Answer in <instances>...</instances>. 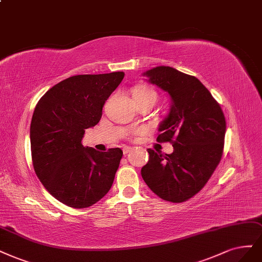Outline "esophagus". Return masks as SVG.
Here are the masks:
<instances>
[{"label":"esophagus","mask_w":262,"mask_h":262,"mask_svg":"<svg viewBox=\"0 0 262 262\" xmlns=\"http://www.w3.org/2000/svg\"><path fill=\"white\" fill-rule=\"evenodd\" d=\"M131 149H132L131 147H123V148H122V150H123V154H124V155H127L128 152H130V151H131Z\"/></svg>","instance_id":"obj_1"}]
</instances>
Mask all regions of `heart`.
Instances as JSON below:
<instances>
[{
    "mask_svg": "<svg viewBox=\"0 0 262 262\" xmlns=\"http://www.w3.org/2000/svg\"><path fill=\"white\" fill-rule=\"evenodd\" d=\"M133 97H137V98H152V100L156 101L157 95H156L155 91H152L151 89H149L147 86H138V88L134 89Z\"/></svg>",
    "mask_w": 262,
    "mask_h": 262,
    "instance_id": "heart-1",
    "label": "heart"
}]
</instances>
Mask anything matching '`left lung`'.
I'll return each mask as SVG.
<instances>
[{"instance_id": "left-lung-1", "label": "left lung", "mask_w": 262, "mask_h": 262, "mask_svg": "<svg viewBox=\"0 0 262 262\" xmlns=\"http://www.w3.org/2000/svg\"><path fill=\"white\" fill-rule=\"evenodd\" d=\"M170 96V110L159 123L157 141L171 142L173 151L147 149L141 170L147 186L160 198L182 203L208 182L222 157L225 118L220 105L196 77L169 66L142 74Z\"/></svg>"}]
</instances>
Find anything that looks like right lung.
Wrapping results in <instances>:
<instances>
[{"label": "right lung", "mask_w": 262, "mask_h": 262, "mask_svg": "<svg viewBox=\"0 0 262 262\" xmlns=\"http://www.w3.org/2000/svg\"><path fill=\"white\" fill-rule=\"evenodd\" d=\"M123 77L117 71L67 78L34 108L30 144L35 174L52 196L73 208L94 205L113 185L122 150L98 151L81 141L101 120L106 100Z\"/></svg>", "instance_id": "1"}]
</instances>
